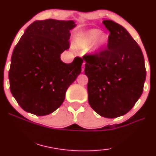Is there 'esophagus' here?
<instances>
[{"label":"esophagus","mask_w":156,"mask_h":156,"mask_svg":"<svg viewBox=\"0 0 156 156\" xmlns=\"http://www.w3.org/2000/svg\"><path fill=\"white\" fill-rule=\"evenodd\" d=\"M84 66H85V63H83V65H82V72H84Z\"/></svg>","instance_id":"1"}]
</instances>
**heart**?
I'll return each instance as SVG.
<instances>
[{
	"label": "heart",
	"instance_id": "heart-1",
	"mask_svg": "<svg viewBox=\"0 0 156 156\" xmlns=\"http://www.w3.org/2000/svg\"><path fill=\"white\" fill-rule=\"evenodd\" d=\"M108 43V37L99 29H90L82 34L76 40V46L83 51L92 47L95 49L103 48Z\"/></svg>",
	"mask_w": 156,
	"mask_h": 156
}]
</instances>
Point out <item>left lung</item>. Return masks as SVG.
I'll use <instances>...</instances> for the list:
<instances>
[{"mask_svg":"<svg viewBox=\"0 0 156 156\" xmlns=\"http://www.w3.org/2000/svg\"><path fill=\"white\" fill-rule=\"evenodd\" d=\"M102 23L110 31L108 47L82 58L91 108L100 116L115 118L128 112L140 98L146 71L141 48L127 30L111 20Z\"/></svg>","mask_w":156,"mask_h":156,"instance_id":"1","label":"left lung"}]
</instances>
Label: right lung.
I'll use <instances>...</instances> for the list:
<instances>
[{"label": "right lung", "mask_w": 156, "mask_h": 156, "mask_svg": "<svg viewBox=\"0 0 156 156\" xmlns=\"http://www.w3.org/2000/svg\"><path fill=\"white\" fill-rule=\"evenodd\" d=\"M73 21H36L26 29L14 48L9 73L10 90L21 106L31 114L44 116L59 108L66 92L82 71L83 60H61L69 48Z\"/></svg>", "instance_id": "right-lung-1"}]
</instances>
